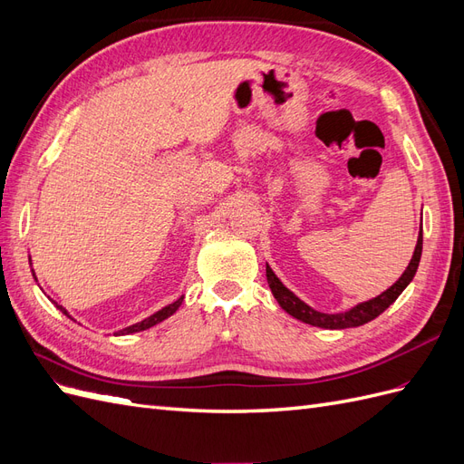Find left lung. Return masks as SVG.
Instances as JSON below:
<instances>
[{
	"label": "left lung",
	"mask_w": 464,
	"mask_h": 464,
	"mask_svg": "<svg viewBox=\"0 0 464 464\" xmlns=\"http://www.w3.org/2000/svg\"><path fill=\"white\" fill-rule=\"evenodd\" d=\"M420 257H422V224H420L418 242H416V247H414L412 259H411L409 266H406L404 273L401 275L397 283L389 286L385 292L379 294V296H375L368 302L356 304L354 307H350V310L341 312V314H323V312L314 310V307L307 305L305 302H302L296 296V294H294L292 290H288L283 283H280V278L273 273L269 263H266V283H269V288L273 292L275 300L278 302V305L283 307V310L288 315H292L294 319L307 323V325L321 327V329L360 327V325H363V323H370L377 315H382L387 310V307L401 296L402 290L412 283V278H414L416 269L420 265Z\"/></svg>",
	"instance_id": "1"
}]
</instances>
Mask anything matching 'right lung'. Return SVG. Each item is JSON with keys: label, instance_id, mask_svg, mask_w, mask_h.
I'll use <instances>...</instances> for the list:
<instances>
[{"label": "right lung", "instance_id": "right-lung-1", "mask_svg": "<svg viewBox=\"0 0 464 464\" xmlns=\"http://www.w3.org/2000/svg\"><path fill=\"white\" fill-rule=\"evenodd\" d=\"M31 266H33V263H31ZM33 271V276H34V280L38 283V278H36V275H34V269H31ZM50 298V296H48ZM50 302L58 307V310L63 314V315H67L69 319H73L72 315H69V312L65 310L63 305H60L58 302H53L52 298H50ZM181 302H184V296L181 298H178L176 302H172V304H168V305H164L162 310H159L157 314H152V315H149L147 319H143V321H139V323H135V325H130V327H125V329H120L118 333H114L116 336H121V334H133V333H139V331H147V329H150V327H154V325H159L160 321H164V319H168L170 315H174L176 312H178V307L181 305Z\"/></svg>", "mask_w": 464, "mask_h": 464}]
</instances>
